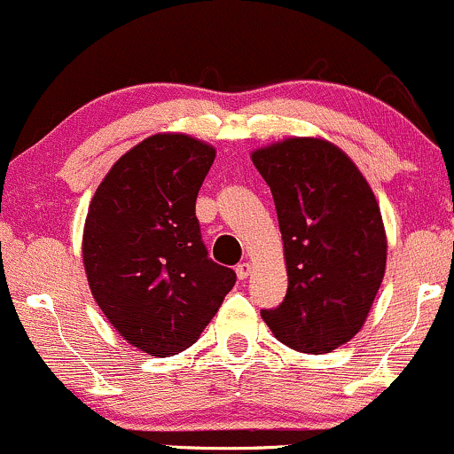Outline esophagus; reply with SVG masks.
<instances>
[{
	"label": "esophagus",
	"mask_w": 454,
	"mask_h": 454,
	"mask_svg": "<svg viewBox=\"0 0 454 454\" xmlns=\"http://www.w3.org/2000/svg\"><path fill=\"white\" fill-rule=\"evenodd\" d=\"M249 273H252V264H249V262L237 264V278L239 279H247Z\"/></svg>",
	"instance_id": "esophagus-1"
}]
</instances>
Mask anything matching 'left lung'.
<instances>
[{"mask_svg": "<svg viewBox=\"0 0 454 454\" xmlns=\"http://www.w3.org/2000/svg\"><path fill=\"white\" fill-rule=\"evenodd\" d=\"M252 161L273 194L288 270L284 303L260 311L262 320L294 350H335L363 328L387 270L376 196L325 138H284L254 151Z\"/></svg>", "mask_w": 454, "mask_h": 454, "instance_id": "obj_1", "label": "left lung"}]
</instances>
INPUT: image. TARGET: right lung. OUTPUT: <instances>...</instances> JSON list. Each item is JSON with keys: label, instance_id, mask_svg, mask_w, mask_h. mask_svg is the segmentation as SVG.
<instances>
[{"label": "right lung", "instance_id": "1", "mask_svg": "<svg viewBox=\"0 0 454 454\" xmlns=\"http://www.w3.org/2000/svg\"><path fill=\"white\" fill-rule=\"evenodd\" d=\"M215 147L187 134L145 138L113 164L87 211L82 264L114 331L149 356L190 348L237 275L207 256L196 196Z\"/></svg>", "mask_w": 454, "mask_h": 454}]
</instances>
